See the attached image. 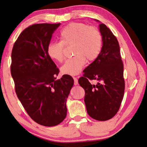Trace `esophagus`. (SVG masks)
I'll list each match as a JSON object with an SVG mask.
<instances>
[{
    "mask_svg": "<svg viewBox=\"0 0 147 147\" xmlns=\"http://www.w3.org/2000/svg\"><path fill=\"white\" fill-rule=\"evenodd\" d=\"M73 78H74V85H77L78 84V78H77V77H73Z\"/></svg>",
    "mask_w": 147,
    "mask_h": 147,
    "instance_id": "obj_1",
    "label": "esophagus"
}]
</instances>
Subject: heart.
I'll list each match as a JSON object with an SVG mask.
<instances>
[{"instance_id":"heart-1","label":"heart","mask_w":147,"mask_h":147,"mask_svg":"<svg viewBox=\"0 0 147 147\" xmlns=\"http://www.w3.org/2000/svg\"><path fill=\"white\" fill-rule=\"evenodd\" d=\"M60 42H51L47 46V54L51 59L62 62L64 60L65 46L73 44L74 56L62 66L63 74L74 76L80 73L86 59L93 61L99 56L102 47V35L95 26L84 23H71L61 31Z\"/></svg>"}]
</instances>
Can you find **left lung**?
Listing matches in <instances>:
<instances>
[{
  "label": "left lung",
  "mask_w": 147,
  "mask_h": 147,
  "mask_svg": "<svg viewBox=\"0 0 147 147\" xmlns=\"http://www.w3.org/2000/svg\"><path fill=\"white\" fill-rule=\"evenodd\" d=\"M103 46L99 56L84 69L78 83L85 90L87 113L92 119L105 121L119 111L124 97V64L119 42L103 23L100 24ZM96 80L93 85L90 81Z\"/></svg>",
  "instance_id": "8db88e82"
}]
</instances>
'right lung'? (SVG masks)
Here are the masks:
<instances>
[{
    "label": "right lung",
    "mask_w": 147,
    "mask_h": 147,
    "mask_svg": "<svg viewBox=\"0 0 147 147\" xmlns=\"http://www.w3.org/2000/svg\"><path fill=\"white\" fill-rule=\"evenodd\" d=\"M61 23L34 24L14 43L11 74L17 96L34 121L45 126L59 124L66 117V100L74 79L62 76L47 54V46Z\"/></svg>",
    "instance_id": "1"
}]
</instances>
